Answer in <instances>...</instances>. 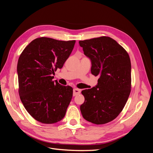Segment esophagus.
I'll return each instance as SVG.
<instances>
[{
  "label": "esophagus",
  "mask_w": 153,
  "mask_h": 153,
  "mask_svg": "<svg viewBox=\"0 0 153 153\" xmlns=\"http://www.w3.org/2000/svg\"><path fill=\"white\" fill-rule=\"evenodd\" d=\"M80 92H81L80 89H76V88H75V89H73V96H75L78 94H79Z\"/></svg>",
  "instance_id": "esophagus-1"
}]
</instances>
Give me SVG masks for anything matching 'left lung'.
I'll return each mask as SVG.
<instances>
[{
    "instance_id": "left-lung-1",
    "label": "left lung",
    "mask_w": 153,
    "mask_h": 153,
    "mask_svg": "<svg viewBox=\"0 0 153 153\" xmlns=\"http://www.w3.org/2000/svg\"><path fill=\"white\" fill-rule=\"evenodd\" d=\"M91 61V73L99 76L97 85L82 91L83 117L96 124L113 121L121 112L131 92V61L129 55L109 37L80 41Z\"/></svg>"
}]
</instances>
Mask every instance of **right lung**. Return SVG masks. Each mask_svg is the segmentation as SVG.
Returning <instances> with one entry per match:
<instances>
[{"label":"right lung","mask_w":153,"mask_h":153,"mask_svg":"<svg viewBox=\"0 0 153 153\" xmlns=\"http://www.w3.org/2000/svg\"><path fill=\"white\" fill-rule=\"evenodd\" d=\"M76 41L37 38L27 46L18 59L19 95L25 108L36 121L57 123L65 116L73 88L53 81L70 55Z\"/></svg>","instance_id":"right-lung-1"}]
</instances>
